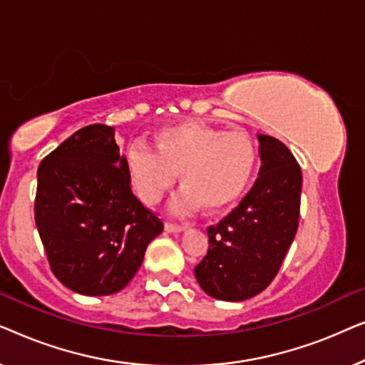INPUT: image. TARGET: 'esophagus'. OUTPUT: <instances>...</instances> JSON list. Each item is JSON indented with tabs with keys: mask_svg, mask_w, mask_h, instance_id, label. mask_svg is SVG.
Listing matches in <instances>:
<instances>
[{
	"mask_svg": "<svg viewBox=\"0 0 365 365\" xmlns=\"http://www.w3.org/2000/svg\"><path fill=\"white\" fill-rule=\"evenodd\" d=\"M168 232H182L186 231V226H182V224H174V222H166V226H164Z\"/></svg>",
	"mask_w": 365,
	"mask_h": 365,
	"instance_id": "34e87169",
	"label": "esophagus"
}]
</instances>
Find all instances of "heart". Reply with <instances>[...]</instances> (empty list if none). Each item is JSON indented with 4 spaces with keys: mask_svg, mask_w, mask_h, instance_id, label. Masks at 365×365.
<instances>
[{
    "mask_svg": "<svg viewBox=\"0 0 365 365\" xmlns=\"http://www.w3.org/2000/svg\"><path fill=\"white\" fill-rule=\"evenodd\" d=\"M257 163L252 139L197 121H182L154 134V151L136 144L126 154L129 178L144 202H161L176 182L181 191L171 209L191 216L199 209L219 214L231 209L251 182Z\"/></svg>",
    "mask_w": 365,
    "mask_h": 365,
    "instance_id": "b5f03b06",
    "label": "heart"
}]
</instances>
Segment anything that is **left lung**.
I'll use <instances>...</instances> for the list:
<instances>
[{"label":"left lung","mask_w":365,"mask_h":365,"mask_svg":"<svg viewBox=\"0 0 365 365\" xmlns=\"http://www.w3.org/2000/svg\"><path fill=\"white\" fill-rule=\"evenodd\" d=\"M261 169L241 204L207 227L209 249L194 274L202 291L229 302L262 292L294 241L301 211V168L286 144L257 134Z\"/></svg>","instance_id":"1"}]
</instances>
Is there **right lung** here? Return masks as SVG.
I'll use <instances>...</instances> for the list:
<instances>
[{"instance_id": "add662e5", "label": "right lung", "mask_w": 365, "mask_h": 365, "mask_svg": "<svg viewBox=\"0 0 365 365\" xmlns=\"http://www.w3.org/2000/svg\"><path fill=\"white\" fill-rule=\"evenodd\" d=\"M114 128L79 129L38 168L34 221L59 282L83 296L119 292L163 221L131 191Z\"/></svg>"}]
</instances>
